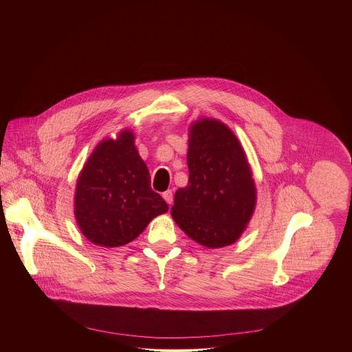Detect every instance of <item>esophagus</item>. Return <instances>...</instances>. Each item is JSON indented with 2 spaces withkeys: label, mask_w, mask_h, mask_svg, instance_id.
<instances>
[{
  "label": "esophagus",
  "mask_w": 352,
  "mask_h": 352,
  "mask_svg": "<svg viewBox=\"0 0 352 352\" xmlns=\"http://www.w3.org/2000/svg\"><path fill=\"white\" fill-rule=\"evenodd\" d=\"M162 198L165 199V201H166L168 204H172V203H173V192H172V190L165 191V192L162 194Z\"/></svg>",
  "instance_id": "34e87169"
}]
</instances>
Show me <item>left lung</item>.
I'll return each mask as SVG.
<instances>
[{"label":"left lung","instance_id":"8db88e82","mask_svg":"<svg viewBox=\"0 0 352 352\" xmlns=\"http://www.w3.org/2000/svg\"><path fill=\"white\" fill-rule=\"evenodd\" d=\"M188 186L175 194L172 217L184 233L208 248L239 240L251 219L256 188L239 140L219 120L190 129Z\"/></svg>","mask_w":352,"mask_h":352}]
</instances>
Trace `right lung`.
I'll use <instances>...</instances> for the list:
<instances>
[{
	"label": "right lung",
	"instance_id": "add662e5",
	"mask_svg": "<svg viewBox=\"0 0 352 352\" xmlns=\"http://www.w3.org/2000/svg\"><path fill=\"white\" fill-rule=\"evenodd\" d=\"M76 218L82 234L100 247L137 239L168 204L151 187V175L134 146L131 131L98 145L80 173Z\"/></svg>",
	"mask_w": 352,
	"mask_h": 352
}]
</instances>
